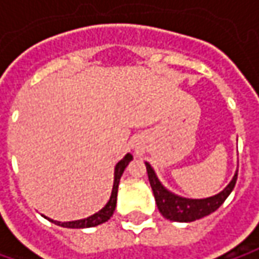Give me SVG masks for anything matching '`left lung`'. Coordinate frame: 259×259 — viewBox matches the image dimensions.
Listing matches in <instances>:
<instances>
[{"instance_id": "1", "label": "left lung", "mask_w": 259, "mask_h": 259, "mask_svg": "<svg viewBox=\"0 0 259 259\" xmlns=\"http://www.w3.org/2000/svg\"><path fill=\"white\" fill-rule=\"evenodd\" d=\"M146 171H148V178L151 183L158 210L161 211V214L165 219L172 220V222H194V220L201 219L204 216H208L210 213L216 211L231 194L233 187L236 184V180H238V171H236L229 186L223 191H220L219 194L208 197V198H201V200H193V198L175 196L171 191H168L159 183V180L156 178L153 169L148 162H146Z\"/></svg>"}]
</instances>
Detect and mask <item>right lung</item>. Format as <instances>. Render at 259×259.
<instances>
[{"label":"right lung","instance_id":"obj_1","mask_svg":"<svg viewBox=\"0 0 259 259\" xmlns=\"http://www.w3.org/2000/svg\"><path fill=\"white\" fill-rule=\"evenodd\" d=\"M133 159V156L127 153L120 162L116 165V171H114V184H113V191H111V197L108 200V203L101 208L98 213L87 218V219L82 220H75V222H66V223H61V222H55V220H51L52 223L55 225H59V226H63V228H72V229H82V228H93V226H97V225H101L104 222H107L113 213H114V208H116V203H117V190H118V183H120V178H121V174L124 171V168L129 165V162Z\"/></svg>","mask_w":259,"mask_h":259}]
</instances>
